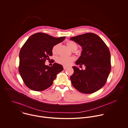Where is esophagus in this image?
<instances>
[{"instance_id":"1","label":"esophagus","mask_w":128,"mask_h":128,"mask_svg":"<svg viewBox=\"0 0 128 128\" xmlns=\"http://www.w3.org/2000/svg\"><path fill=\"white\" fill-rule=\"evenodd\" d=\"M67 66H63V68H64V69H67Z\"/></svg>"}]
</instances>
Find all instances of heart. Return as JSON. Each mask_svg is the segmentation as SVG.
<instances>
[{"instance_id":"b5f03b06","label":"heart","mask_w":128,"mask_h":128,"mask_svg":"<svg viewBox=\"0 0 128 128\" xmlns=\"http://www.w3.org/2000/svg\"><path fill=\"white\" fill-rule=\"evenodd\" d=\"M67 45L73 51L76 50L78 48L77 45L75 43V42L72 41L68 42H67ZM58 47V44L55 45L53 47L52 51L53 54H56L57 53ZM74 60H75V58L73 57H59L57 58V62L58 63L63 65L64 66H68L70 65Z\"/></svg>"}]
</instances>
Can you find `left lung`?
I'll use <instances>...</instances> for the list:
<instances>
[{"mask_svg":"<svg viewBox=\"0 0 128 128\" xmlns=\"http://www.w3.org/2000/svg\"><path fill=\"white\" fill-rule=\"evenodd\" d=\"M70 39L82 49L76 64L86 67L84 70H80L76 66L72 67L74 73L70 78L72 86L83 94L95 92L104 86L111 70L109 49L98 36L92 32Z\"/></svg>","mask_w":128,"mask_h":128,"instance_id":"left-lung-1","label":"left lung"}]
</instances>
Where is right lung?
<instances>
[{
	"label": "right lung",
	"mask_w": 128,
	"mask_h": 128,
	"mask_svg": "<svg viewBox=\"0 0 128 128\" xmlns=\"http://www.w3.org/2000/svg\"><path fill=\"white\" fill-rule=\"evenodd\" d=\"M65 38H55L38 32L32 35L25 42L20 52L18 71L28 88L40 92L52 86L57 74L63 70V67L56 63L50 67L45 65V62L53 55V47Z\"/></svg>",
	"instance_id": "right-lung-1"
}]
</instances>
